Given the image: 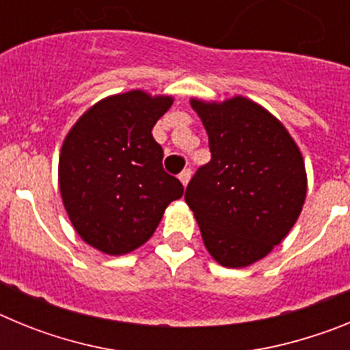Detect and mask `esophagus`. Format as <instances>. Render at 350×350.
Returning a JSON list of instances; mask_svg holds the SVG:
<instances>
[{"label": "esophagus", "instance_id": "esophagus-1", "mask_svg": "<svg viewBox=\"0 0 350 350\" xmlns=\"http://www.w3.org/2000/svg\"><path fill=\"white\" fill-rule=\"evenodd\" d=\"M191 175H193V172H191L189 168H185L184 172H182L180 175H178V178H180V182H182V185H184V187H185V185H187V184H189Z\"/></svg>", "mask_w": 350, "mask_h": 350}]
</instances>
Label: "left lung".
Segmentation results:
<instances>
[{
	"mask_svg": "<svg viewBox=\"0 0 350 350\" xmlns=\"http://www.w3.org/2000/svg\"><path fill=\"white\" fill-rule=\"evenodd\" d=\"M208 135L212 159L185 189L203 243L219 265L245 268L279 245L307 198L299 147L256 101L191 98Z\"/></svg>",
	"mask_w": 350,
	"mask_h": 350,
	"instance_id": "1",
	"label": "left lung"
}]
</instances>
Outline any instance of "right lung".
I'll return each instance as SVG.
<instances>
[{"label": "right lung", "instance_id": "obj_1", "mask_svg": "<svg viewBox=\"0 0 350 350\" xmlns=\"http://www.w3.org/2000/svg\"><path fill=\"white\" fill-rule=\"evenodd\" d=\"M173 98L142 89L108 96L83 112L59 154V191L83 242L128 254L152 237L184 185L163 170L152 128Z\"/></svg>", "mask_w": 350, "mask_h": 350}]
</instances>
